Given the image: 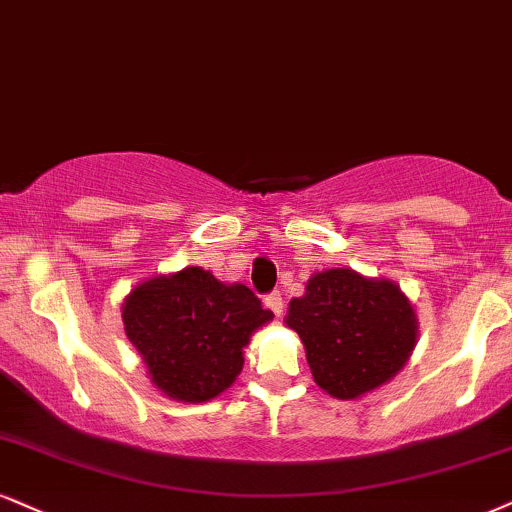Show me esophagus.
Here are the masks:
<instances>
[{"label": "esophagus", "mask_w": 512, "mask_h": 512, "mask_svg": "<svg viewBox=\"0 0 512 512\" xmlns=\"http://www.w3.org/2000/svg\"><path fill=\"white\" fill-rule=\"evenodd\" d=\"M266 308L268 311H273L277 318H280L282 315V308H285V301H282V296L280 294H270V296H266Z\"/></svg>", "instance_id": "obj_1"}]
</instances>
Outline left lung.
<instances>
[{"label":"left lung","mask_w":512,"mask_h":512,"mask_svg":"<svg viewBox=\"0 0 512 512\" xmlns=\"http://www.w3.org/2000/svg\"><path fill=\"white\" fill-rule=\"evenodd\" d=\"M285 323L304 342L315 384L342 401L387 384L418 344V315L401 287L351 268L311 275Z\"/></svg>","instance_id":"left-lung-1"}]
</instances>
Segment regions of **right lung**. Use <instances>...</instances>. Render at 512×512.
Segmentation results:
<instances>
[{
  "mask_svg": "<svg viewBox=\"0 0 512 512\" xmlns=\"http://www.w3.org/2000/svg\"><path fill=\"white\" fill-rule=\"evenodd\" d=\"M270 320L249 287L227 285L199 266L149 277L123 301L125 334L151 384L185 403L230 389L244 368V346Z\"/></svg>",
  "mask_w": 512,
  "mask_h": 512,
  "instance_id": "obj_1",
  "label": "right lung"
}]
</instances>
